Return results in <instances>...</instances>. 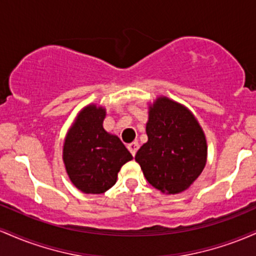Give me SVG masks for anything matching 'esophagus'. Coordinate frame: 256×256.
I'll use <instances>...</instances> for the list:
<instances>
[{"label": "esophagus", "instance_id": "34e87169", "mask_svg": "<svg viewBox=\"0 0 256 256\" xmlns=\"http://www.w3.org/2000/svg\"><path fill=\"white\" fill-rule=\"evenodd\" d=\"M138 148H140V144H138V142H131L130 144H128V149L130 150V152L132 155H134V156L136 155Z\"/></svg>", "mask_w": 256, "mask_h": 256}]
</instances>
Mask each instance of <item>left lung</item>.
<instances>
[{"instance_id":"8db88e82","label":"left lung","mask_w":256,"mask_h":256,"mask_svg":"<svg viewBox=\"0 0 256 256\" xmlns=\"http://www.w3.org/2000/svg\"><path fill=\"white\" fill-rule=\"evenodd\" d=\"M148 110V140L134 160L155 189L167 195L183 192L207 162L204 132L189 108L166 96H158Z\"/></svg>"}]
</instances>
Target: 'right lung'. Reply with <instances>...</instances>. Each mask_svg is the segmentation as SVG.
<instances>
[{"label": "right lung", "instance_id": "right-lung-1", "mask_svg": "<svg viewBox=\"0 0 256 256\" xmlns=\"http://www.w3.org/2000/svg\"><path fill=\"white\" fill-rule=\"evenodd\" d=\"M106 108L88 104L64 137L62 160L70 180L84 194H104L116 184L122 166L132 160L116 134L104 128Z\"/></svg>", "mask_w": 256, "mask_h": 256}]
</instances>
